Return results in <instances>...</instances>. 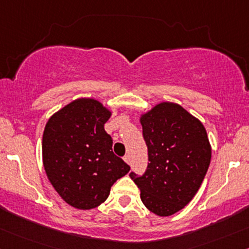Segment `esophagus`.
Here are the masks:
<instances>
[{
    "mask_svg": "<svg viewBox=\"0 0 249 249\" xmlns=\"http://www.w3.org/2000/svg\"><path fill=\"white\" fill-rule=\"evenodd\" d=\"M124 160L127 163V164H131V158H130L129 155L124 156Z\"/></svg>",
    "mask_w": 249,
    "mask_h": 249,
    "instance_id": "34e87169",
    "label": "esophagus"
}]
</instances>
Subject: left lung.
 I'll return each instance as SVG.
<instances>
[{"instance_id":"obj_1","label":"left lung","mask_w":249,"mask_h":249,"mask_svg":"<svg viewBox=\"0 0 249 249\" xmlns=\"http://www.w3.org/2000/svg\"><path fill=\"white\" fill-rule=\"evenodd\" d=\"M149 162L145 173H131L144 206L170 216L200 189L212 158L207 131L182 106L160 103L141 118Z\"/></svg>"}]
</instances>
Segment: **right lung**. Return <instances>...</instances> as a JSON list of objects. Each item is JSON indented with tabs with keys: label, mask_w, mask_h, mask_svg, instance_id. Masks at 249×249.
<instances>
[{
	"label": "right lung",
	"mask_w": 249,
	"mask_h": 249,
	"mask_svg": "<svg viewBox=\"0 0 249 249\" xmlns=\"http://www.w3.org/2000/svg\"><path fill=\"white\" fill-rule=\"evenodd\" d=\"M111 112L98 100L81 98L54 113L42 137V160L49 182L66 203L92 209L110 195L111 187L130 171L113 154L104 129Z\"/></svg>",
	"instance_id": "obj_1"
}]
</instances>
